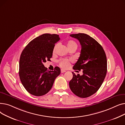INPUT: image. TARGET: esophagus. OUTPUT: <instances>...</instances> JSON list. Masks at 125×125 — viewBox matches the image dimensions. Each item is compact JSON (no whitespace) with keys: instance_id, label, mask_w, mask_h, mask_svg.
I'll return each instance as SVG.
<instances>
[{"instance_id":"34e87169","label":"esophagus","mask_w":125,"mask_h":125,"mask_svg":"<svg viewBox=\"0 0 125 125\" xmlns=\"http://www.w3.org/2000/svg\"><path fill=\"white\" fill-rule=\"evenodd\" d=\"M65 72H66V70H64V69H61V73H65Z\"/></svg>"}]
</instances>
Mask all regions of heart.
<instances>
[{
	"label": "heart",
	"instance_id": "heart-1",
	"mask_svg": "<svg viewBox=\"0 0 125 125\" xmlns=\"http://www.w3.org/2000/svg\"><path fill=\"white\" fill-rule=\"evenodd\" d=\"M66 45H67V47L68 49L69 50H70L71 49H76L77 48V43L73 40L68 41L66 43ZM59 45V43H57L54 45L53 49H52V53L55 54L56 52V51L58 48ZM70 61H71V60H69V59H62L59 60V65H60V66L62 68H67L69 66Z\"/></svg>",
	"mask_w": 125,
	"mask_h": 125
}]
</instances>
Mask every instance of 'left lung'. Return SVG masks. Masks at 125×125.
<instances>
[{
	"mask_svg": "<svg viewBox=\"0 0 125 125\" xmlns=\"http://www.w3.org/2000/svg\"><path fill=\"white\" fill-rule=\"evenodd\" d=\"M79 41L82 49L80 56L73 69H83V74L72 72L69 82L71 91L77 96L87 98L95 94L102 85L107 73V59L102 46L95 39L84 33L70 34Z\"/></svg>",
	"mask_w": 125,
	"mask_h": 125,
	"instance_id": "obj_1",
	"label": "left lung"
}]
</instances>
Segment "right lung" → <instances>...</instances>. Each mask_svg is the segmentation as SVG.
Returning <instances> with one entry per match:
<instances>
[{
	"label": "right lung",
	"mask_w": 125,
	"mask_h": 125,
	"mask_svg": "<svg viewBox=\"0 0 125 125\" xmlns=\"http://www.w3.org/2000/svg\"><path fill=\"white\" fill-rule=\"evenodd\" d=\"M60 40L57 34L45 33L31 41L23 50L20 58L19 76L24 87L31 95L43 96L52 88L61 70L55 67L47 70L43 64L51 61L55 43Z\"/></svg>",
	"instance_id": "1"
}]
</instances>
